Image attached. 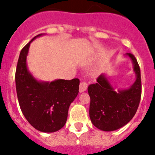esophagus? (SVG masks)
<instances>
[{"label":"esophagus","mask_w":155,"mask_h":155,"mask_svg":"<svg viewBox=\"0 0 155 155\" xmlns=\"http://www.w3.org/2000/svg\"><path fill=\"white\" fill-rule=\"evenodd\" d=\"M87 84L86 82H81L80 85H79V92L82 93V92L85 91L87 90Z\"/></svg>","instance_id":"obj_1"}]
</instances>
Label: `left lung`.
<instances>
[{
	"label": "left lung",
	"instance_id": "1",
	"mask_svg": "<svg viewBox=\"0 0 155 155\" xmlns=\"http://www.w3.org/2000/svg\"><path fill=\"white\" fill-rule=\"evenodd\" d=\"M130 60L136 79L127 88H118L111 83L107 73H102L87 87L91 98L89 116L97 128L113 131L126 125L135 115L142 93L141 75L136 58L130 53L124 54Z\"/></svg>",
	"mask_w": 155,
	"mask_h": 155
}]
</instances>
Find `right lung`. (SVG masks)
Here are the masks:
<instances>
[{
  "label": "right lung",
  "mask_w": 155,
  "mask_h": 155,
  "mask_svg": "<svg viewBox=\"0 0 155 155\" xmlns=\"http://www.w3.org/2000/svg\"><path fill=\"white\" fill-rule=\"evenodd\" d=\"M34 37L21 49L15 72L18 103L27 121L37 130L53 133L66 124L68 109L79 94V80L55 79L51 82L36 79L29 71L27 56Z\"/></svg>",
  "instance_id": "add662e5"
}]
</instances>
